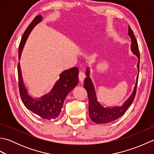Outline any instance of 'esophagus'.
I'll list each match as a JSON object with an SVG mask.
<instances>
[{
    "label": "esophagus",
    "mask_w": 154,
    "mask_h": 154,
    "mask_svg": "<svg viewBox=\"0 0 154 154\" xmlns=\"http://www.w3.org/2000/svg\"><path fill=\"white\" fill-rule=\"evenodd\" d=\"M85 78V74L83 71H80L79 73V79L81 83L83 82Z\"/></svg>",
    "instance_id": "34e87169"
}]
</instances>
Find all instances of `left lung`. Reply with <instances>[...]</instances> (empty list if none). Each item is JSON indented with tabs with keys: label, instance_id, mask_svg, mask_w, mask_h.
Wrapping results in <instances>:
<instances>
[{
	"label": "left lung",
	"instance_id": "8db88e82",
	"mask_svg": "<svg viewBox=\"0 0 154 154\" xmlns=\"http://www.w3.org/2000/svg\"><path fill=\"white\" fill-rule=\"evenodd\" d=\"M128 34L131 38V50L132 53L136 55L138 58V63L137 65V67H138L139 72L140 51L138 45L134 32L130 27L128 28ZM89 69L87 68L86 71L87 77L84 81V87L87 91L88 99H89V113L91 119L97 124H106L119 119L126 112V111L131 105L134 99L136 93L137 85H138V75L137 76L135 87L134 89L132 94L129 97V99L122 104V106L106 108L101 105L97 101L96 93L94 91V87L92 81L89 77Z\"/></svg>",
	"mask_w": 154,
	"mask_h": 154
}]
</instances>
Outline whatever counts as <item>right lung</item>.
I'll return each instance as SVG.
<instances>
[{
  "mask_svg": "<svg viewBox=\"0 0 154 154\" xmlns=\"http://www.w3.org/2000/svg\"><path fill=\"white\" fill-rule=\"evenodd\" d=\"M42 19L41 15L35 16L25 30L18 48L19 60L29 34L35 26L42 21ZM78 73L79 69L77 67L64 71L60 74V79L55 84L54 88L50 93L39 99H34L29 95L23 83L20 66L18 62V87L22 103L28 110L42 119L45 120L56 119L60 114L65 97L79 82Z\"/></svg>",
  "mask_w": 154,
  "mask_h": 154,
  "instance_id": "right-lung-1",
  "label": "right lung"
}]
</instances>
